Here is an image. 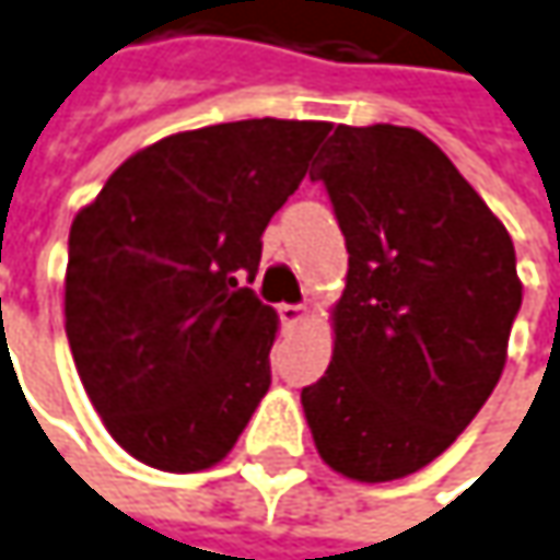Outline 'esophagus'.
I'll list each match as a JSON object with an SVG mask.
<instances>
[{"label": "esophagus", "instance_id": "esophagus-1", "mask_svg": "<svg viewBox=\"0 0 560 560\" xmlns=\"http://www.w3.org/2000/svg\"><path fill=\"white\" fill-rule=\"evenodd\" d=\"M279 317L284 327H298L307 317V307H301V304H279Z\"/></svg>", "mask_w": 560, "mask_h": 560}]
</instances>
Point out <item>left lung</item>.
Here are the masks:
<instances>
[{"label": "left lung", "mask_w": 560, "mask_h": 560, "mask_svg": "<svg viewBox=\"0 0 560 560\" xmlns=\"http://www.w3.org/2000/svg\"><path fill=\"white\" fill-rule=\"evenodd\" d=\"M311 178L327 185L349 272L304 417L332 471L397 481L439 458L500 382L523 304L516 249L420 130L339 125Z\"/></svg>", "instance_id": "1"}]
</instances>
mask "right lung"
<instances>
[{
  "instance_id": "right-lung-1",
  "label": "right lung",
  "mask_w": 560,
  "mask_h": 560,
  "mask_svg": "<svg viewBox=\"0 0 560 560\" xmlns=\"http://www.w3.org/2000/svg\"><path fill=\"white\" fill-rule=\"evenodd\" d=\"M327 121L249 118L163 137L125 160L70 228L67 339L82 387L137 462L218 465L272 384L279 314L256 276L262 230Z\"/></svg>"
}]
</instances>
